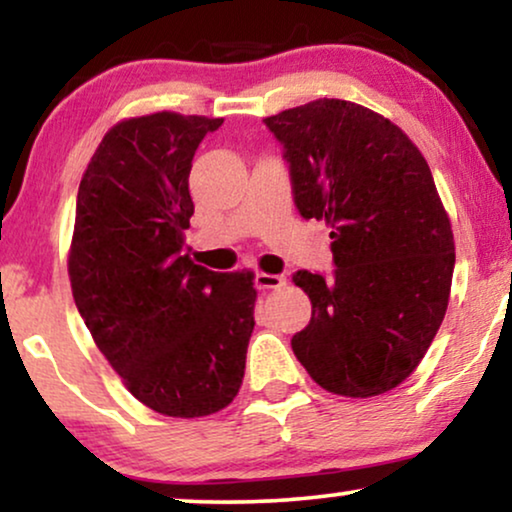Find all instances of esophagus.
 I'll return each mask as SVG.
<instances>
[{
    "label": "esophagus",
    "instance_id": "esophagus-1",
    "mask_svg": "<svg viewBox=\"0 0 512 512\" xmlns=\"http://www.w3.org/2000/svg\"><path fill=\"white\" fill-rule=\"evenodd\" d=\"M283 283H286V278L278 276V274H257L255 276V286L260 290H274V288H281Z\"/></svg>",
    "mask_w": 512,
    "mask_h": 512
}]
</instances>
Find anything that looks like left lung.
<instances>
[{"label": "left lung", "instance_id": "1", "mask_svg": "<svg viewBox=\"0 0 512 512\" xmlns=\"http://www.w3.org/2000/svg\"><path fill=\"white\" fill-rule=\"evenodd\" d=\"M286 148L295 205L331 226L335 274L297 271L312 321L293 352L342 397L390 392L416 371L451 293L454 231L423 153L371 108L316 99L264 118Z\"/></svg>", "mask_w": 512, "mask_h": 512}]
</instances>
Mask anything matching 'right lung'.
I'll return each mask as SVG.
<instances>
[{"label":"right lung","instance_id":"right-lung-1","mask_svg":"<svg viewBox=\"0 0 512 512\" xmlns=\"http://www.w3.org/2000/svg\"><path fill=\"white\" fill-rule=\"evenodd\" d=\"M224 118L160 111L101 139L77 191L70 288L122 383L163 416L200 418L243 385L255 274H219L181 255L196 148Z\"/></svg>","mask_w":512,"mask_h":512}]
</instances>
